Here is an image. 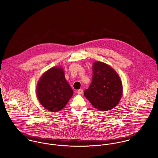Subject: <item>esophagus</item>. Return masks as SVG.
Masks as SVG:
<instances>
[{
  "label": "esophagus",
  "mask_w": 158,
  "mask_h": 158,
  "mask_svg": "<svg viewBox=\"0 0 158 158\" xmlns=\"http://www.w3.org/2000/svg\"><path fill=\"white\" fill-rule=\"evenodd\" d=\"M77 93H78V94L81 95V94H82L83 93V89H79V90H78Z\"/></svg>",
  "instance_id": "34e87169"
}]
</instances>
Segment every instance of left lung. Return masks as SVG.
I'll return each mask as SVG.
<instances>
[{
    "mask_svg": "<svg viewBox=\"0 0 158 158\" xmlns=\"http://www.w3.org/2000/svg\"><path fill=\"white\" fill-rule=\"evenodd\" d=\"M92 68V80L84 95L95 108L101 111L110 110L121 100V80L115 70L104 63L96 61Z\"/></svg>",
    "mask_w": 158,
    "mask_h": 158,
    "instance_id": "left-lung-1",
    "label": "left lung"
}]
</instances>
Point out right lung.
I'll return each instance as SVG.
<instances>
[{
    "instance_id": "1",
    "label": "right lung",
    "mask_w": 158,
    "mask_h": 158,
    "mask_svg": "<svg viewBox=\"0 0 158 158\" xmlns=\"http://www.w3.org/2000/svg\"><path fill=\"white\" fill-rule=\"evenodd\" d=\"M73 90L61 68L54 67L44 72L37 86V96L43 107L51 112L63 109L72 97Z\"/></svg>"
}]
</instances>
